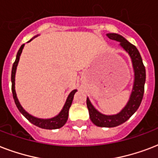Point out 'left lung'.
Instances as JSON below:
<instances>
[{
	"instance_id": "left-lung-1",
	"label": "left lung",
	"mask_w": 158,
	"mask_h": 158,
	"mask_svg": "<svg viewBox=\"0 0 158 158\" xmlns=\"http://www.w3.org/2000/svg\"><path fill=\"white\" fill-rule=\"evenodd\" d=\"M107 37L120 43V46L128 52L131 57L133 68L134 71V81L130 98L125 107L117 114L106 115L100 113L90 103L89 98L86 99L90 120L98 127L112 128L119 125L128 120L139 109L142 102L144 93V84L146 81V70L143 63L141 55L139 50L134 44H132L121 35L118 34H107Z\"/></svg>"
}]
</instances>
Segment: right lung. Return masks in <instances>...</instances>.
I'll return each mask as SVG.
<instances>
[{
	"mask_svg": "<svg viewBox=\"0 0 158 158\" xmlns=\"http://www.w3.org/2000/svg\"><path fill=\"white\" fill-rule=\"evenodd\" d=\"M32 40H30L29 41H31ZM24 44H22L21 47L19 48V51L17 52L16 58H15V61L14 64H13V67H12V71H11V90H12V94H13V98H14L15 103L16 105L17 108L19 110V112L23 114V115L25 117V118L28 119V120L32 123L33 124L40 127V128H42V129H59L61 127L64 125L68 120V111H69V108L72 106V103H73V97H74V95L75 93L77 92V90H73L72 92L69 94V96H68V99L66 101V103L63 106V108L61 110L58 114L57 116H55L53 118H47V119H44V118H36V117H34L31 114H29V113H27L26 111L24 110L23 107L20 106L19 101H18V98L16 96V93H15V72H16V68L17 65H18V62H19V57H20V54H21L22 50L24 48Z\"/></svg>",
	"mask_w": 158,
	"mask_h": 158,
	"instance_id": "add662e5",
	"label": "right lung"
}]
</instances>
